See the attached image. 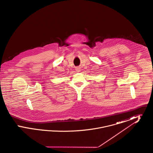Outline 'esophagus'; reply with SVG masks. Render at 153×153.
I'll return each mask as SVG.
<instances>
[{
  "mask_svg": "<svg viewBox=\"0 0 153 153\" xmlns=\"http://www.w3.org/2000/svg\"><path fill=\"white\" fill-rule=\"evenodd\" d=\"M76 72H80V68L79 67H77V68H76Z\"/></svg>",
  "mask_w": 153,
  "mask_h": 153,
  "instance_id": "1",
  "label": "esophagus"
}]
</instances>
